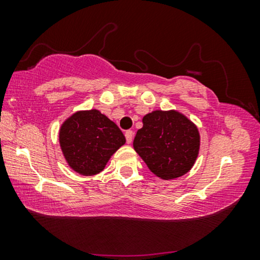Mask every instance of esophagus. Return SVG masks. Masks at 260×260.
Returning a JSON list of instances; mask_svg holds the SVG:
<instances>
[{
  "label": "esophagus",
  "instance_id": "obj_1",
  "mask_svg": "<svg viewBox=\"0 0 260 260\" xmlns=\"http://www.w3.org/2000/svg\"><path fill=\"white\" fill-rule=\"evenodd\" d=\"M133 137H134V131L133 130H127L125 131V138H126V143H131L133 142Z\"/></svg>",
  "mask_w": 260,
  "mask_h": 260
}]
</instances>
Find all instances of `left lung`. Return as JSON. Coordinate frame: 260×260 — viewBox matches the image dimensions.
Wrapping results in <instances>:
<instances>
[{
    "label": "left lung",
    "instance_id": "8db88e82",
    "mask_svg": "<svg viewBox=\"0 0 260 260\" xmlns=\"http://www.w3.org/2000/svg\"><path fill=\"white\" fill-rule=\"evenodd\" d=\"M134 149L148 168L163 180H172L190 170L198 157V127L177 111H152L143 117Z\"/></svg>",
    "mask_w": 260,
    "mask_h": 260
}]
</instances>
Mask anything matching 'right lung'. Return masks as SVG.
Segmentation results:
<instances>
[{"label": "right lung", "mask_w": 260, "mask_h": 260, "mask_svg": "<svg viewBox=\"0 0 260 260\" xmlns=\"http://www.w3.org/2000/svg\"><path fill=\"white\" fill-rule=\"evenodd\" d=\"M59 141L71 168L91 176L105 168L110 157L125 143V137L105 115L88 110L73 113L63 122Z\"/></svg>", "instance_id": "obj_1"}]
</instances>
